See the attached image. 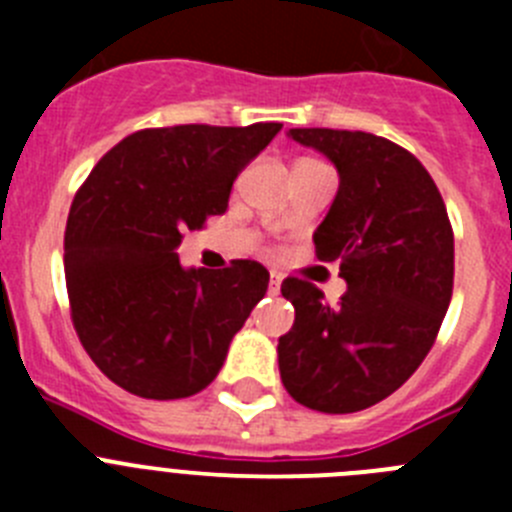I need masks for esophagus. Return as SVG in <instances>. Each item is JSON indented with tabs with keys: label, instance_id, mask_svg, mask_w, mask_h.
<instances>
[{
	"label": "esophagus",
	"instance_id": "34e87169",
	"mask_svg": "<svg viewBox=\"0 0 512 512\" xmlns=\"http://www.w3.org/2000/svg\"><path fill=\"white\" fill-rule=\"evenodd\" d=\"M279 289H282V274H277V271H271L269 295H279Z\"/></svg>",
	"mask_w": 512,
	"mask_h": 512
}]
</instances>
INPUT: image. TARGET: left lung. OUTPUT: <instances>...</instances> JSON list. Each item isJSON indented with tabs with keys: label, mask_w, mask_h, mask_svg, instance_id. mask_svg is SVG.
I'll use <instances>...</instances> for the list:
<instances>
[{
	"label": "left lung",
	"mask_w": 512,
	"mask_h": 512,
	"mask_svg": "<svg viewBox=\"0 0 512 512\" xmlns=\"http://www.w3.org/2000/svg\"><path fill=\"white\" fill-rule=\"evenodd\" d=\"M289 138L341 176L312 241L348 289L330 307L315 284L284 279L295 325L279 338V374L305 408L356 413L390 397L431 351L454 289V230L431 174L392 140L330 128Z\"/></svg>",
	"instance_id": "obj_1"
}]
</instances>
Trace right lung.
Instances as JSON below:
<instances>
[{
	"instance_id": "obj_1",
	"label": "right lung",
	"mask_w": 512,
	"mask_h": 512,
	"mask_svg": "<svg viewBox=\"0 0 512 512\" xmlns=\"http://www.w3.org/2000/svg\"><path fill=\"white\" fill-rule=\"evenodd\" d=\"M282 122L174 125L120 140L71 202L63 266L71 320L99 372L146 400L197 395L266 295L259 261L184 269V230L223 215L235 176Z\"/></svg>"
}]
</instances>
